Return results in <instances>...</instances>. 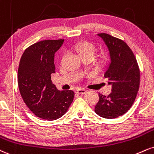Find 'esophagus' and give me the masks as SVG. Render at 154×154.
Returning a JSON list of instances; mask_svg holds the SVG:
<instances>
[{
	"label": "esophagus",
	"instance_id": "obj_1",
	"mask_svg": "<svg viewBox=\"0 0 154 154\" xmlns=\"http://www.w3.org/2000/svg\"><path fill=\"white\" fill-rule=\"evenodd\" d=\"M86 91L87 90H85V89L79 88L77 89V90H76V93L79 94V95H83V94H85V92H86Z\"/></svg>",
	"mask_w": 154,
	"mask_h": 154
}]
</instances>
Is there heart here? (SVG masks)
Masks as SVG:
<instances>
[{"label": "heart", "mask_w": 154, "mask_h": 154, "mask_svg": "<svg viewBox=\"0 0 154 154\" xmlns=\"http://www.w3.org/2000/svg\"><path fill=\"white\" fill-rule=\"evenodd\" d=\"M75 49L81 55V57L90 55L94 57L96 52V47L91 42H82L77 44L75 46Z\"/></svg>", "instance_id": "obj_1"}]
</instances>
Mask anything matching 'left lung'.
Masks as SVG:
<instances>
[{
  "instance_id": "8db88e82",
  "label": "left lung",
  "mask_w": 154,
  "mask_h": 154,
  "mask_svg": "<svg viewBox=\"0 0 154 154\" xmlns=\"http://www.w3.org/2000/svg\"><path fill=\"white\" fill-rule=\"evenodd\" d=\"M110 51V62L105 77L112 85V92L99 94L95 111L105 118L123 116L132 106L139 90L140 74L134 54L123 40L105 33L98 34Z\"/></svg>"
}]
</instances>
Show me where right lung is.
<instances>
[{"mask_svg": "<svg viewBox=\"0 0 154 154\" xmlns=\"http://www.w3.org/2000/svg\"><path fill=\"white\" fill-rule=\"evenodd\" d=\"M64 39L44 40L26 49L18 69V85L22 99L37 117L54 120L67 111L75 96L72 90L59 91L52 84L54 54Z\"/></svg>", "mask_w": 154, "mask_h": 154, "instance_id": "1", "label": "right lung"}]
</instances>
